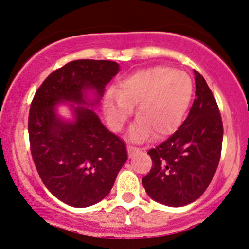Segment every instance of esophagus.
<instances>
[{"instance_id": "esophagus-1", "label": "esophagus", "mask_w": 249, "mask_h": 249, "mask_svg": "<svg viewBox=\"0 0 249 249\" xmlns=\"http://www.w3.org/2000/svg\"><path fill=\"white\" fill-rule=\"evenodd\" d=\"M127 151H128V156H129L130 159H131V157H133L134 155H135L137 151H139V149L135 148V147H131V145H128Z\"/></svg>"}]
</instances>
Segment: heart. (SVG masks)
Here are the masks:
<instances>
[{"label":"heart","instance_id":"heart-1","mask_svg":"<svg viewBox=\"0 0 249 249\" xmlns=\"http://www.w3.org/2000/svg\"><path fill=\"white\" fill-rule=\"evenodd\" d=\"M194 96V83L185 72L157 65L139 70L122 79L118 89H108L104 110L108 124L120 131L136 107V122L129 139L145 141L154 134L160 140L174 134L182 124Z\"/></svg>","mask_w":249,"mask_h":249}]
</instances>
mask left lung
<instances>
[{"label": "left lung", "mask_w": 249, "mask_h": 249, "mask_svg": "<svg viewBox=\"0 0 249 249\" xmlns=\"http://www.w3.org/2000/svg\"><path fill=\"white\" fill-rule=\"evenodd\" d=\"M196 99L179 129L148 154L153 168L142 178L151 199L171 207L197 200L217 171L223 121L205 79L195 71Z\"/></svg>", "instance_id": "8db88e82"}]
</instances>
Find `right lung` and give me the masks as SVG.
Returning a JSON list of instances; mask_svg holds the SVG:
<instances>
[{"label": "right lung", "mask_w": 249, "mask_h": 249, "mask_svg": "<svg viewBox=\"0 0 249 249\" xmlns=\"http://www.w3.org/2000/svg\"><path fill=\"white\" fill-rule=\"evenodd\" d=\"M119 71L110 60L70 61L43 81L32 100V159L44 185L70 206L89 207L104 199L128 159L124 142L94 110ZM60 106L69 107L71 119L57 113Z\"/></svg>", "instance_id": "obj_1"}]
</instances>
